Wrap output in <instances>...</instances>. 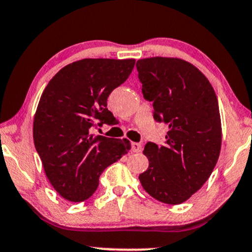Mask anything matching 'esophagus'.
<instances>
[{"mask_svg": "<svg viewBox=\"0 0 252 252\" xmlns=\"http://www.w3.org/2000/svg\"><path fill=\"white\" fill-rule=\"evenodd\" d=\"M131 150H132L133 153H138V152L141 151V144L140 143H132L131 144Z\"/></svg>", "mask_w": 252, "mask_h": 252, "instance_id": "1", "label": "esophagus"}]
</instances>
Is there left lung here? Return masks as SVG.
Listing matches in <instances>:
<instances>
[{
    "label": "left lung",
    "mask_w": 252,
    "mask_h": 252,
    "mask_svg": "<svg viewBox=\"0 0 252 252\" xmlns=\"http://www.w3.org/2000/svg\"><path fill=\"white\" fill-rule=\"evenodd\" d=\"M144 98L154 119L169 126L164 146L147 143L150 162L139 175L144 189L166 204H180L210 177L221 147V122L215 90L195 66L179 58L137 62Z\"/></svg>",
    "instance_id": "obj_1"
}]
</instances>
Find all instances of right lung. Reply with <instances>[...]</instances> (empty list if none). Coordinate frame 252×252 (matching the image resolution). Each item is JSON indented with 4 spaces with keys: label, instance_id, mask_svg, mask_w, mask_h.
Segmentation results:
<instances>
[{
    "label": "right lung",
    "instance_id": "add662e5",
    "mask_svg": "<svg viewBox=\"0 0 252 252\" xmlns=\"http://www.w3.org/2000/svg\"><path fill=\"white\" fill-rule=\"evenodd\" d=\"M134 59H82L59 70L45 87L33 123L35 148L57 193L82 202L97 189L99 177L130 150L127 139L92 133L109 123L111 92L126 82Z\"/></svg>",
    "mask_w": 252,
    "mask_h": 252
}]
</instances>
